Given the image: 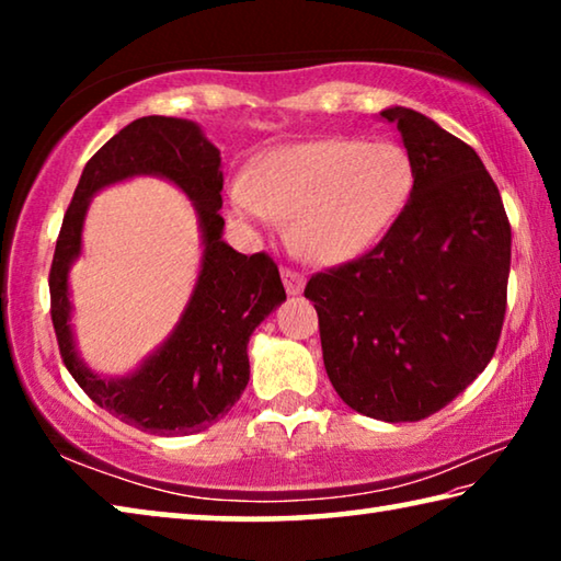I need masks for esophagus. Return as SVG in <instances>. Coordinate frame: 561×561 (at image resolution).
<instances>
[{"label":"esophagus","instance_id":"obj_1","mask_svg":"<svg viewBox=\"0 0 561 561\" xmlns=\"http://www.w3.org/2000/svg\"><path fill=\"white\" fill-rule=\"evenodd\" d=\"M282 282H284V289H287V294L289 297H297V294H301L304 291V279L299 272H294V270H282Z\"/></svg>","mask_w":561,"mask_h":561}]
</instances>
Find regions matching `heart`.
<instances>
[{
	"label": "heart",
	"mask_w": 561,
	"mask_h": 561,
	"mask_svg": "<svg viewBox=\"0 0 561 561\" xmlns=\"http://www.w3.org/2000/svg\"><path fill=\"white\" fill-rule=\"evenodd\" d=\"M415 170L393 140L321 138L274 148L257 173L230 183V210L247 232L294 217V240L324 264L364 257L383 240L413 195Z\"/></svg>",
	"instance_id": "obj_1"
}]
</instances>
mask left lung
Returning a JSON list of instances; mask_svg holds the SVG:
<instances>
[{"mask_svg": "<svg viewBox=\"0 0 561 561\" xmlns=\"http://www.w3.org/2000/svg\"><path fill=\"white\" fill-rule=\"evenodd\" d=\"M413 160L403 215L371 252L311 277L331 386L356 413L413 423L490 364L507 304L512 232L480 156L423 113L391 106Z\"/></svg>", "mask_w": 561, "mask_h": 561, "instance_id": "1", "label": "left lung"}]
</instances>
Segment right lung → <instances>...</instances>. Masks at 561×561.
I'll list each match as a JSON object with an SVG mask.
<instances>
[{"instance_id": "1", "label": "right lung", "mask_w": 561, "mask_h": 561, "mask_svg": "<svg viewBox=\"0 0 561 561\" xmlns=\"http://www.w3.org/2000/svg\"><path fill=\"white\" fill-rule=\"evenodd\" d=\"M150 174L191 202L202 230V270L184 314L164 344L133 373L106 377L82 360L72 331L68 272L82 251L93 194ZM222 158L195 121L146 116L121 128L87 168L64 215L49 274L51 321L61 358L93 403L153 435L201 433L240 401L250 381L252 331L287 299L267 254H240L222 240Z\"/></svg>"}]
</instances>
